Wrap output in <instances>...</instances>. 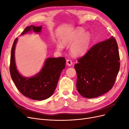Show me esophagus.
<instances>
[{
    "label": "esophagus",
    "mask_w": 129,
    "mask_h": 129,
    "mask_svg": "<svg viewBox=\"0 0 129 129\" xmlns=\"http://www.w3.org/2000/svg\"><path fill=\"white\" fill-rule=\"evenodd\" d=\"M66 63H67V64L69 66H71L73 64V62L71 60H67V61H66Z\"/></svg>",
    "instance_id": "34e87169"
}]
</instances>
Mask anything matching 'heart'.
I'll list each match as a JSON object with an SVG mask.
<instances>
[{
	"label": "heart",
	"instance_id": "heart-1",
	"mask_svg": "<svg viewBox=\"0 0 129 129\" xmlns=\"http://www.w3.org/2000/svg\"><path fill=\"white\" fill-rule=\"evenodd\" d=\"M64 45L72 44L70 48V52L74 56H80L86 53L91 44V36L88 32L85 33L82 28H77L66 35L62 40ZM60 42L56 45V48L59 51L63 50L64 46Z\"/></svg>",
	"mask_w": 129,
	"mask_h": 129
}]
</instances>
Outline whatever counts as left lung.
Wrapping results in <instances>:
<instances>
[{
  "instance_id": "8db88e82",
  "label": "left lung",
  "mask_w": 129,
  "mask_h": 129,
  "mask_svg": "<svg viewBox=\"0 0 129 129\" xmlns=\"http://www.w3.org/2000/svg\"><path fill=\"white\" fill-rule=\"evenodd\" d=\"M119 61L118 45L113 37L93 46L74 65L80 94L92 99L111 89L119 72Z\"/></svg>"
}]
</instances>
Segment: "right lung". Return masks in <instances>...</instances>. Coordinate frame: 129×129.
<instances>
[{"mask_svg":"<svg viewBox=\"0 0 129 129\" xmlns=\"http://www.w3.org/2000/svg\"><path fill=\"white\" fill-rule=\"evenodd\" d=\"M42 27L31 25L27 26L21 35L33 30L40 33ZM18 40L15 39L11 53L10 74L18 89L23 95L33 100L41 101L49 98L55 91L61 73L65 68L66 60L63 57L47 58L40 72L30 77L21 75L17 69L15 62V47Z\"/></svg>","mask_w":129,"mask_h":129,"instance_id":"1","label":"right lung"}]
</instances>
